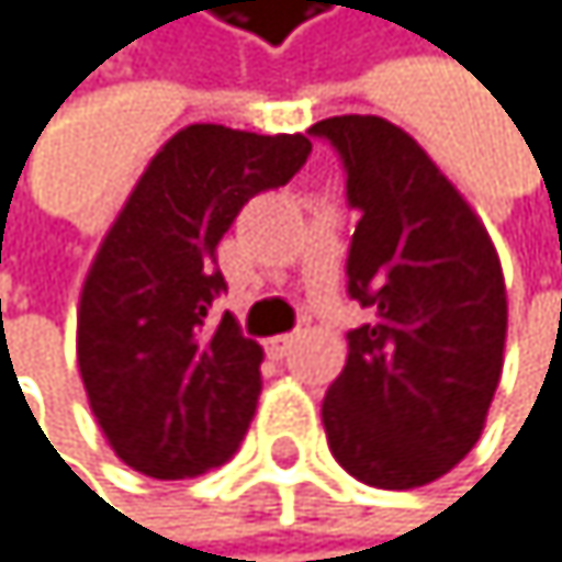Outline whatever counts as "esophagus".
<instances>
[{"instance_id":"obj_1","label":"esophagus","mask_w":562,"mask_h":562,"mask_svg":"<svg viewBox=\"0 0 562 562\" xmlns=\"http://www.w3.org/2000/svg\"><path fill=\"white\" fill-rule=\"evenodd\" d=\"M293 342H296V333H279V336H269L266 339V349H269V356L283 359L293 349Z\"/></svg>"}]
</instances>
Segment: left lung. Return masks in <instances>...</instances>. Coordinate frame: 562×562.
<instances>
[{
	"mask_svg": "<svg viewBox=\"0 0 562 562\" xmlns=\"http://www.w3.org/2000/svg\"><path fill=\"white\" fill-rule=\"evenodd\" d=\"M346 166L359 210L346 276L373 323L323 400L336 463L380 490L450 473L486 426L503 373L506 283L496 246L426 149L380 115H333L310 130Z\"/></svg>",
	"mask_w": 562,
	"mask_h": 562,
	"instance_id": "obj_1",
	"label": "left lung"
}]
</instances>
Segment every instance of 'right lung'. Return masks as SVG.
I'll use <instances>...</instances> for the list:
<instances>
[{
    "mask_svg": "<svg viewBox=\"0 0 562 562\" xmlns=\"http://www.w3.org/2000/svg\"><path fill=\"white\" fill-rule=\"evenodd\" d=\"M313 143L216 123L179 130L109 226L79 293L76 356L112 453L153 480L233 460L262 390V346L226 313L216 246L252 195L286 186Z\"/></svg>",
    "mask_w": 562,
    "mask_h": 562,
    "instance_id": "right-lung-1",
    "label": "right lung"
}]
</instances>
